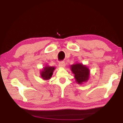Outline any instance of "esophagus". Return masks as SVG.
<instances>
[{
  "label": "esophagus",
  "mask_w": 123,
  "mask_h": 123,
  "mask_svg": "<svg viewBox=\"0 0 123 123\" xmlns=\"http://www.w3.org/2000/svg\"><path fill=\"white\" fill-rule=\"evenodd\" d=\"M59 64L60 67H61V68H64V67H65V66H66V63H65V62H64V61L60 62Z\"/></svg>",
  "instance_id": "34e87169"
}]
</instances>
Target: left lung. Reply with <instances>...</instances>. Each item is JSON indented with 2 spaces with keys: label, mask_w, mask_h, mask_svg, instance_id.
Returning <instances> with one entry per match:
<instances>
[{
  "label": "left lung",
  "mask_w": 123,
  "mask_h": 123,
  "mask_svg": "<svg viewBox=\"0 0 123 123\" xmlns=\"http://www.w3.org/2000/svg\"><path fill=\"white\" fill-rule=\"evenodd\" d=\"M70 70L74 74V78L77 84L81 85L88 80L90 71L88 67L82 63H76L70 66Z\"/></svg>",
  "instance_id": "1"
}]
</instances>
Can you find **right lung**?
Wrapping results in <instances>:
<instances>
[{
  "label": "right lung",
  "mask_w": 123,
  "mask_h": 123,
  "mask_svg": "<svg viewBox=\"0 0 123 123\" xmlns=\"http://www.w3.org/2000/svg\"><path fill=\"white\" fill-rule=\"evenodd\" d=\"M55 69V67L49 66L48 65L45 66L40 72L41 78L44 80H49L51 79Z\"/></svg>",
  "instance_id": "1"
}]
</instances>
